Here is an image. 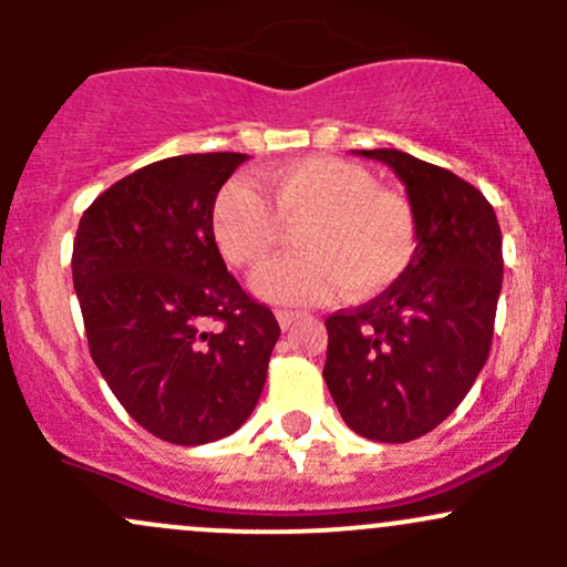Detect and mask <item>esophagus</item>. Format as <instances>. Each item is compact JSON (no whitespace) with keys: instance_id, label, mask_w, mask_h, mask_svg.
I'll return each instance as SVG.
<instances>
[{"instance_id":"esophagus-1","label":"esophagus","mask_w":567,"mask_h":567,"mask_svg":"<svg viewBox=\"0 0 567 567\" xmlns=\"http://www.w3.org/2000/svg\"><path fill=\"white\" fill-rule=\"evenodd\" d=\"M299 318H301L299 310H279L277 312V320H279V326H282V329H290V326H293Z\"/></svg>"}]
</instances>
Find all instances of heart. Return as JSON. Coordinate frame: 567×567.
<instances>
[{
  "instance_id": "obj_1",
  "label": "heart",
  "mask_w": 567,
  "mask_h": 567,
  "mask_svg": "<svg viewBox=\"0 0 567 567\" xmlns=\"http://www.w3.org/2000/svg\"><path fill=\"white\" fill-rule=\"evenodd\" d=\"M261 197L247 181H227L210 205V233L227 262L257 268L296 227L301 251L262 268L251 290L271 305H312L346 290L384 293L414 262L420 219L409 197L375 183L342 158L312 156L260 173Z\"/></svg>"
}]
</instances>
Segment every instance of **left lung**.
I'll use <instances>...</instances> for the list:
<instances>
[{
    "mask_svg": "<svg viewBox=\"0 0 567 567\" xmlns=\"http://www.w3.org/2000/svg\"><path fill=\"white\" fill-rule=\"evenodd\" d=\"M357 156L400 177L420 219V249L392 288L326 318L323 379L353 433L400 444L442 425L488 359L502 230L488 199L450 169L394 147Z\"/></svg>",
    "mask_w": 567,
    "mask_h": 567,
    "instance_id": "8db88e82",
    "label": "left lung"
}]
</instances>
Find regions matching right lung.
Returning a JSON list of instances; mask_svg holds the SVG:
<instances>
[{
    "instance_id": "add662e5",
    "label": "right lung",
    "mask_w": 567,
    "mask_h": 567,
    "mask_svg": "<svg viewBox=\"0 0 567 567\" xmlns=\"http://www.w3.org/2000/svg\"><path fill=\"white\" fill-rule=\"evenodd\" d=\"M247 158L188 153L147 164L84 210L73 241L93 362L145 431L183 447L249 420L279 340L274 312L244 293L210 233L216 192Z\"/></svg>"
}]
</instances>
